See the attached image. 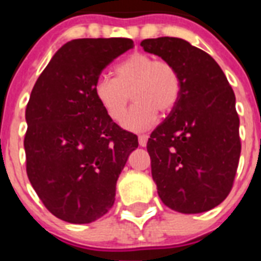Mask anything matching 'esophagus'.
Segmentation results:
<instances>
[{
    "label": "esophagus",
    "instance_id": "1",
    "mask_svg": "<svg viewBox=\"0 0 261 261\" xmlns=\"http://www.w3.org/2000/svg\"><path fill=\"white\" fill-rule=\"evenodd\" d=\"M147 139H149V135L147 134H142L138 137V142H139V146H146L147 143Z\"/></svg>",
    "mask_w": 261,
    "mask_h": 261
}]
</instances>
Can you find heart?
<instances>
[{
    "instance_id": "1",
    "label": "heart",
    "mask_w": 261,
    "mask_h": 261,
    "mask_svg": "<svg viewBox=\"0 0 261 261\" xmlns=\"http://www.w3.org/2000/svg\"><path fill=\"white\" fill-rule=\"evenodd\" d=\"M181 77L177 67L167 59H155L145 53H134L114 67V77L100 75L93 94L112 120H122L129 101L136 104L123 119L128 130H146L154 124L157 112L168 114L177 104Z\"/></svg>"
}]
</instances>
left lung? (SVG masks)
Returning a JSON list of instances; mask_svg holds the SVG:
<instances>
[{"label": "left lung", "mask_w": 261, "mask_h": 261, "mask_svg": "<svg viewBox=\"0 0 261 261\" xmlns=\"http://www.w3.org/2000/svg\"><path fill=\"white\" fill-rule=\"evenodd\" d=\"M141 46L173 63L181 77L177 104L147 141L159 196L182 214L211 210L230 194L239 167L234 92L218 63L182 39H145Z\"/></svg>", "instance_id": "8db88e82"}]
</instances>
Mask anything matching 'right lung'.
Here are the masks:
<instances>
[{
  "label": "right lung",
  "mask_w": 261,
  "mask_h": 261,
  "mask_svg": "<svg viewBox=\"0 0 261 261\" xmlns=\"http://www.w3.org/2000/svg\"><path fill=\"white\" fill-rule=\"evenodd\" d=\"M131 39H75L39 75L27 104V174L46 208L70 223H89L112 208L116 181L138 137L106 114L94 81Z\"/></svg>",
  "instance_id": "right-lung-1"
}]
</instances>
